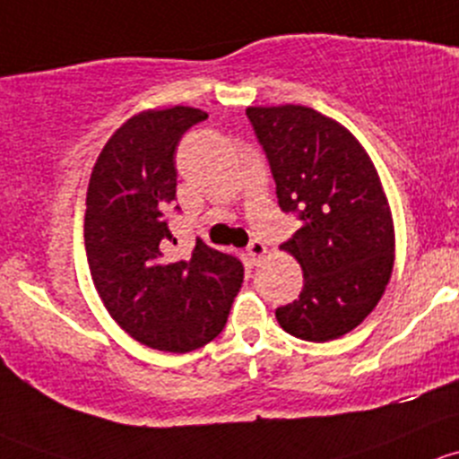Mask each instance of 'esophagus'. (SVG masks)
<instances>
[{"instance_id": "34e87169", "label": "esophagus", "mask_w": 459, "mask_h": 459, "mask_svg": "<svg viewBox=\"0 0 459 459\" xmlns=\"http://www.w3.org/2000/svg\"><path fill=\"white\" fill-rule=\"evenodd\" d=\"M247 254H249V258H252V263H254V264H258V263L263 261L264 254H267V247H264L263 240L254 238V240H249V245H247Z\"/></svg>"}]
</instances>
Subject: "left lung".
Here are the masks:
<instances>
[{"label":"left lung","instance_id":"1","mask_svg":"<svg viewBox=\"0 0 459 459\" xmlns=\"http://www.w3.org/2000/svg\"><path fill=\"white\" fill-rule=\"evenodd\" d=\"M278 205L300 221L282 249L300 263L299 300L276 309L287 333L325 342L351 332L385 294L394 223L376 168L349 130L305 106L247 108Z\"/></svg>","mask_w":459,"mask_h":459}]
</instances>
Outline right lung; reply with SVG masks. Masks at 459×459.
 <instances>
[{
	"label": "right lung",
	"instance_id": "obj_1",
	"mask_svg": "<svg viewBox=\"0 0 459 459\" xmlns=\"http://www.w3.org/2000/svg\"><path fill=\"white\" fill-rule=\"evenodd\" d=\"M205 112L177 106L132 117L94 163L86 198V256L99 299L124 332L145 347L186 353L223 332L243 282V263L196 240L186 261L169 214L177 205L174 154Z\"/></svg>",
	"mask_w": 459,
	"mask_h": 459
}]
</instances>
